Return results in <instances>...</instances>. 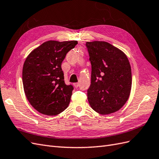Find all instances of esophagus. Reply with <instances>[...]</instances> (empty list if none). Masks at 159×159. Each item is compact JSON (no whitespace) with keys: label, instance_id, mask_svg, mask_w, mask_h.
I'll return each mask as SVG.
<instances>
[{"label":"esophagus","instance_id":"esophagus-1","mask_svg":"<svg viewBox=\"0 0 159 159\" xmlns=\"http://www.w3.org/2000/svg\"><path fill=\"white\" fill-rule=\"evenodd\" d=\"M79 85H80L79 83H74V86L75 88H78Z\"/></svg>","mask_w":159,"mask_h":159}]
</instances>
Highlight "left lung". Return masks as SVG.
Here are the masks:
<instances>
[{
    "label": "left lung",
    "instance_id": "1",
    "mask_svg": "<svg viewBox=\"0 0 159 159\" xmlns=\"http://www.w3.org/2000/svg\"><path fill=\"white\" fill-rule=\"evenodd\" d=\"M91 64L88 89L90 106L102 115L117 111L127 102L131 89V69L127 56L106 42L85 44Z\"/></svg>",
    "mask_w": 159,
    "mask_h": 159
}]
</instances>
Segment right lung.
Wrapping results in <instances>:
<instances>
[{"label":"right lung","instance_id":"1","mask_svg":"<svg viewBox=\"0 0 159 159\" xmlns=\"http://www.w3.org/2000/svg\"><path fill=\"white\" fill-rule=\"evenodd\" d=\"M77 44V41H47L26 57L22 69L24 90L38 112L52 116L68 107L74 87L65 84L61 65Z\"/></svg>","mask_w":159,"mask_h":159}]
</instances>
